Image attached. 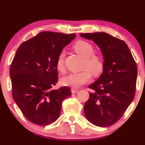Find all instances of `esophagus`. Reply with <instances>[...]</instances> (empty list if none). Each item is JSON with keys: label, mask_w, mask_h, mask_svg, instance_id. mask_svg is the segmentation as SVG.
Listing matches in <instances>:
<instances>
[{"label": "esophagus", "mask_w": 145, "mask_h": 145, "mask_svg": "<svg viewBox=\"0 0 145 145\" xmlns=\"http://www.w3.org/2000/svg\"><path fill=\"white\" fill-rule=\"evenodd\" d=\"M71 91L72 93H77L78 91V89H75V88H72V89H71Z\"/></svg>", "instance_id": "obj_1"}]
</instances>
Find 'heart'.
<instances>
[{
	"mask_svg": "<svg viewBox=\"0 0 145 145\" xmlns=\"http://www.w3.org/2000/svg\"><path fill=\"white\" fill-rule=\"evenodd\" d=\"M74 50L79 55L85 59L82 71L71 73L61 78V82L65 86L77 88L88 82L91 80V74L97 76L102 72L104 67V59L100 54H94V48L91 43L84 40L76 41L73 46ZM56 69L61 72L65 70L64 53L58 56L56 63Z\"/></svg>",
	"mask_w": 145,
	"mask_h": 145,
	"instance_id": "obj_1",
	"label": "heart"
}]
</instances>
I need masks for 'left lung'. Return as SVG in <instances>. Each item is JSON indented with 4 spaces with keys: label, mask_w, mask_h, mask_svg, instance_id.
I'll list each match as a JSON object with an SVG mask.
<instances>
[{
    "label": "left lung",
    "mask_w": 145,
    "mask_h": 145,
    "mask_svg": "<svg viewBox=\"0 0 145 145\" xmlns=\"http://www.w3.org/2000/svg\"><path fill=\"white\" fill-rule=\"evenodd\" d=\"M100 48L104 67L97 80L89 86L93 92L84 104L89 122L108 127L120 119L135 95L138 69L125 41L104 32L81 33Z\"/></svg>",
    "instance_id": "left-lung-1"
}]
</instances>
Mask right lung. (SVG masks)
Masks as SVG:
<instances>
[{"label":"right lung","mask_w":145,"mask_h":145,"mask_svg":"<svg viewBox=\"0 0 145 145\" xmlns=\"http://www.w3.org/2000/svg\"><path fill=\"white\" fill-rule=\"evenodd\" d=\"M76 34L50 31L39 33L22 44L10 67L14 100L33 123L48 125L59 117L61 105L71 95L63 86L51 90L58 81V56Z\"/></svg>","instance_id":"obj_1"}]
</instances>
